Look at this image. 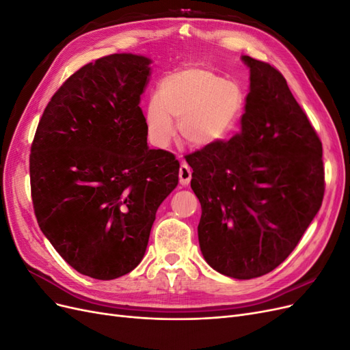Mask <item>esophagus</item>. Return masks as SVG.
<instances>
[{"label": "esophagus", "mask_w": 350, "mask_h": 350, "mask_svg": "<svg viewBox=\"0 0 350 350\" xmlns=\"http://www.w3.org/2000/svg\"><path fill=\"white\" fill-rule=\"evenodd\" d=\"M189 181H191V167L183 162L181 166H179V183L185 187L189 184Z\"/></svg>", "instance_id": "esophagus-1"}]
</instances>
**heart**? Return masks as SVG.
<instances>
[{
	"mask_svg": "<svg viewBox=\"0 0 350 350\" xmlns=\"http://www.w3.org/2000/svg\"><path fill=\"white\" fill-rule=\"evenodd\" d=\"M243 105L239 86L201 67L178 68L159 83L157 94L147 102V135L166 147L175 135L174 120L183 142L196 149L220 143L234 129Z\"/></svg>",
	"mask_w": 350,
	"mask_h": 350,
	"instance_id": "heart-1",
	"label": "heart"
}]
</instances>
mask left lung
Masks as SVG:
<instances>
[{"label":"left lung","instance_id":"obj_1","mask_svg":"<svg viewBox=\"0 0 350 350\" xmlns=\"http://www.w3.org/2000/svg\"><path fill=\"white\" fill-rule=\"evenodd\" d=\"M241 131L185 159L201 204L198 242L225 276L260 278L298 245L323 203V146L282 72L243 55Z\"/></svg>","mask_w":350,"mask_h":350}]
</instances>
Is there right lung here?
I'll use <instances>...</instances> for the list:
<instances>
[{"mask_svg": "<svg viewBox=\"0 0 350 350\" xmlns=\"http://www.w3.org/2000/svg\"><path fill=\"white\" fill-rule=\"evenodd\" d=\"M150 59L112 54L52 96L30 149V189L44 235L79 273L112 280L139 266L156 211L178 185L172 153L149 149L142 94Z\"/></svg>", "mask_w": 350, "mask_h": 350, "instance_id": "1", "label": "right lung"}]
</instances>
